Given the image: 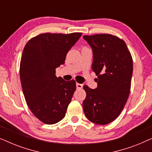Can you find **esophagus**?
Instances as JSON below:
<instances>
[{
	"instance_id": "esophagus-1",
	"label": "esophagus",
	"mask_w": 152,
	"mask_h": 152,
	"mask_svg": "<svg viewBox=\"0 0 152 152\" xmlns=\"http://www.w3.org/2000/svg\"><path fill=\"white\" fill-rule=\"evenodd\" d=\"M76 86H77V89H82L83 88V84H79V83H77Z\"/></svg>"
}]
</instances>
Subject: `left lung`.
<instances>
[{
    "mask_svg": "<svg viewBox=\"0 0 152 152\" xmlns=\"http://www.w3.org/2000/svg\"><path fill=\"white\" fill-rule=\"evenodd\" d=\"M93 53L92 69L97 76V87L83 86L86 117L93 123L109 124L124 109L130 93L133 73L132 55L122 39L109 34L83 37Z\"/></svg>",
    "mask_w": 152,
    "mask_h": 152,
    "instance_id": "left-lung-1",
    "label": "left lung"
}]
</instances>
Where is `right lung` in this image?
I'll list each match as a JSON object with an SVG mask.
<instances>
[{
	"instance_id": "right-lung-1",
	"label": "right lung",
	"mask_w": 152,
	"mask_h": 152,
	"mask_svg": "<svg viewBox=\"0 0 152 152\" xmlns=\"http://www.w3.org/2000/svg\"><path fill=\"white\" fill-rule=\"evenodd\" d=\"M82 34L43 33L30 39L23 51L20 79L29 109L43 123L53 124L65 117L76 89L75 81L55 75L66 56Z\"/></svg>"
}]
</instances>
